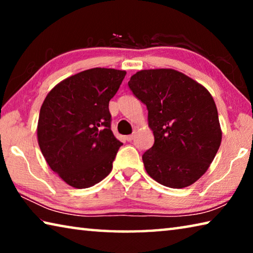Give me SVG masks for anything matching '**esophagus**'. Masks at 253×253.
<instances>
[{
  "mask_svg": "<svg viewBox=\"0 0 253 253\" xmlns=\"http://www.w3.org/2000/svg\"><path fill=\"white\" fill-rule=\"evenodd\" d=\"M134 137H135V134L128 135V136H126V139L128 140V142H131V140H132V139H134Z\"/></svg>",
  "mask_w": 253,
  "mask_h": 253,
  "instance_id": "1",
  "label": "esophagus"
}]
</instances>
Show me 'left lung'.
Masks as SVG:
<instances>
[{
  "instance_id": "left-lung-1",
  "label": "left lung",
  "mask_w": 253,
  "mask_h": 253,
  "mask_svg": "<svg viewBox=\"0 0 253 253\" xmlns=\"http://www.w3.org/2000/svg\"><path fill=\"white\" fill-rule=\"evenodd\" d=\"M128 85L146 105L155 138L143 155L147 174L164 186L192 185L207 172L221 145L219 115L211 93L174 69L140 70Z\"/></svg>"
}]
</instances>
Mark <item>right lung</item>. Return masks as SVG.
Masks as SVG:
<instances>
[{"label": "right lung", "instance_id": "obj_1", "mask_svg": "<svg viewBox=\"0 0 253 253\" xmlns=\"http://www.w3.org/2000/svg\"><path fill=\"white\" fill-rule=\"evenodd\" d=\"M126 71L93 68L62 80L46 95L38 143L50 169L68 185L87 188L111 172L123 143L110 129L109 100Z\"/></svg>", "mask_w": 253, "mask_h": 253}]
</instances>
